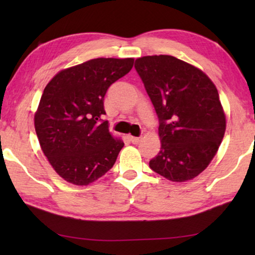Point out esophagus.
<instances>
[{
    "mask_svg": "<svg viewBox=\"0 0 255 255\" xmlns=\"http://www.w3.org/2000/svg\"><path fill=\"white\" fill-rule=\"evenodd\" d=\"M130 140H131L132 144H138V142L141 140V138L140 137H132V135H131Z\"/></svg>",
    "mask_w": 255,
    "mask_h": 255,
    "instance_id": "34e87169",
    "label": "esophagus"
}]
</instances>
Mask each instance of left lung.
I'll return each instance as SVG.
<instances>
[{
    "label": "left lung",
    "instance_id": "8db88e82",
    "mask_svg": "<svg viewBox=\"0 0 255 255\" xmlns=\"http://www.w3.org/2000/svg\"><path fill=\"white\" fill-rule=\"evenodd\" d=\"M134 68L159 118L161 148L149 167L173 182L207 168L224 137L226 120L214 82L172 55H147Z\"/></svg>",
    "mask_w": 255,
    "mask_h": 255
}]
</instances>
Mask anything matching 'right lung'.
I'll use <instances>...</instances> for the list:
<instances>
[{
    "label": "right lung",
    "instance_id": "right-lung-1",
    "mask_svg": "<svg viewBox=\"0 0 255 255\" xmlns=\"http://www.w3.org/2000/svg\"><path fill=\"white\" fill-rule=\"evenodd\" d=\"M133 58H97L59 72L41 95L34 128L41 151L62 179L88 186L103 176L124 142L109 132L103 101L131 71Z\"/></svg>",
    "mask_w": 255,
    "mask_h": 255
}]
</instances>
